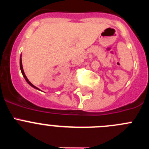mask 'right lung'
<instances>
[{"mask_svg":"<svg viewBox=\"0 0 149 149\" xmlns=\"http://www.w3.org/2000/svg\"><path fill=\"white\" fill-rule=\"evenodd\" d=\"M20 68H21V71H22V74H23L24 77V78H25L26 81H27V82L28 83V84H30V86H33V87L36 88V89H38V88H37V87H36V86H34V85H33V84H31V83H30V81H28V79H27V77H26L25 74H24V70H23V67H22V58H20Z\"/></svg>","mask_w":149,"mask_h":149,"instance_id":"right-lung-1","label":"right lung"}]
</instances>
